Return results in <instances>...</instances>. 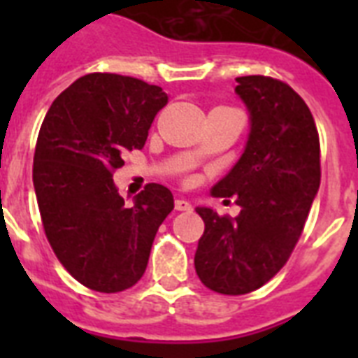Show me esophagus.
Here are the masks:
<instances>
[{
	"instance_id": "obj_1",
	"label": "esophagus",
	"mask_w": 358,
	"mask_h": 358,
	"mask_svg": "<svg viewBox=\"0 0 358 358\" xmlns=\"http://www.w3.org/2000/svg\"><path fill=\"white\" fill-rule=\"evenodd\" d=\"M174 208L178 210V212H191V202L185 201V199H176V202H174Z\"/></svg>"
}]
</instances>
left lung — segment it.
<instances>
[{"instance_id": "left-lung-1", "label": "left lung", "mask_w": 358, "mask_h": 358, "mask_svg": "<svg viewBox=\"0 0 358 358\" xmlns=\"http://www.w3.org/2000/svg\"><path fill=\"white\" fill-rule=\"evenodd\" d=\"M236 92L250 113L245 152L213 185L236 196L238 217L196 208L204 234L195 269L206 288L243 295L271 280L299 241L320 189V135L305 100L280 80L241 76Z\"/></svg>"}]
</instances>
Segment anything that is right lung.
<instances>
[{"label":"right lung","mask_w":358,"mask_h":358,"mask_svg":"<svg viewBox=\"0 0 358 358\" xmlns=\"http://www.w3.org/2000/svg\"><path fill=\"white\" fill-rule=\"evenodd\" d=\"M169 96L129 76L76 80L48 109L33 157V185L46 238L64 269L102 294L131 288L146 269L173 193L146 184L131 206L115 187L122 156L141 150Z\"/></svg>","instance_id":"add662e5"}]
</instances>
